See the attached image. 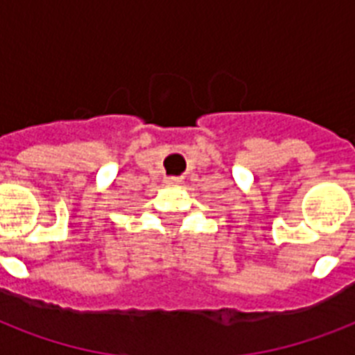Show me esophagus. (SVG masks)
<instances>
[{
	"mask_svg": "<svg viewBox=\"0 0 355 355\" xmlns=\"http://www.w3.org/2000/svg\"><path fill=\"white\" fill-rule=\"evenodd\" d=\"M180 182V178L178 177H169L167 178V184H178Z\"/></svg>",
	"mask_w": 355,
	"mask_h": 355,
	"instance_id": "34e87169",
	"label": "esophagus"
}]
</instances>
